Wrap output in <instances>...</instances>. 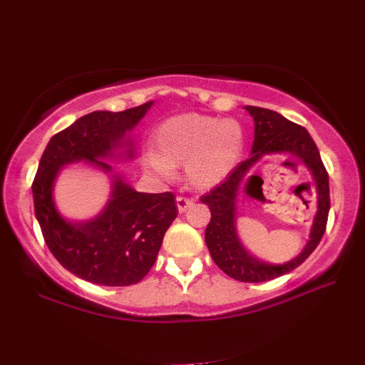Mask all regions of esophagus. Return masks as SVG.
Listing matches in <instances>:
<instances>
[{"label":"esophagus","mask_w":365,"mask_h":365,"mask_svg":"<svg viewBox=\"0 0 365 365\" xmlns=\"http://www.w3.org/2000/svg\"><path fill=\"white\" fill-rule=\"evenodd\" d=\"M192 205H194V200H192V198H185V197H178L176 198V206H178V211H180V212H185Z\"/></svg>","instance_id":"esophagus-1"}]
</instances>
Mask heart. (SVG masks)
Masks as SVG:
<instances>
[{
	"instance_id": "heart-1",
	"label": "heart",
	"mask_w": 365,
	"mask_h": 365,
	"mask_svg": "<svg viewBox=\"0 0 365 365\" xmlns=\"http://www.w3.org/2000/svg\"><path fill=\"white\" fill-rule=\"evenodd\" d=\"M245 130L233 119L180 114L163 120L154 132V150L144 154L150 176L168 181L175 167L184 165V178L197 190H210L225 181L242 160Z\"/></svg>"
}]
</instances>
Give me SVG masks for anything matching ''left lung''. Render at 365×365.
Here are the masks:
<instances>
[{"mask_svg": "<svg viewBox=\"0 0 365 365\" xmlns=\"http://www.w3.org/2000/svg\"><path fill=\"white\" fill-rule=\"evenodd\" d=\"M245 109L254 120L251 157L240 163L221 185L202 197V202L208 205L211 211V221L206 227L205 242L212 260L225 274L245 283H262V281L292 272L319 245L326 230L329 208H331L329 176L322 165L319 150L307 128L287 120L272 109L257 106H245ZM277 153L297 156L312 175L317 190V212L311 235L298 256L283 264H270L252 257L244 247L237 233V197L247 182L250 170L265 155Z\"/></svg>", "mask_w": 365, "mask_h": 365, "instance_id": "8db88e82", "label": "left lung"}]
</instances>
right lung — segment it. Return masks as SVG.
Wrapping results in <instances>:
<instances>
[{
	"mask_svg": "<svg viewBox=\"0 0 365 365\" xmlns=\"http://www.w3.org/2000/svg\"><path fill=\"white\" fill-rule=\"evenodd\" d=\"M148 101L127 111H93L53 135L34 178V215L46 245L68 272L101 286H130L154 265L165 232L178 215L175 195L146 194L130 185L110 162L136 157L133 130L153 108ZM86 163L103 170L112 192L88 220H68L54 203V182L68 164Z\"/></svg>",
	"mask_w": 365,
	"mask_h": 365,
	"instance_id": "obj_1",
	"label": "right lung"
}]
</instances>
